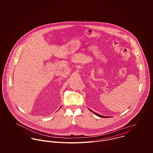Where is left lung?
<instances>
[{"mask_svg":"<svg viewBox=\"0 0 153 153\" xmlns=\"http://www.w3.org/2000/svg\"><path fill=\"white\" fill-rule=\"evenodd\" d=\"M90 111H92V112H94L96 115H97V116H98V117H102V118H106V117H105V116L101 115H100V114H97V113H95V112H94V111H92V110H91V109H90Z\"/></svg>","mask_w":153,"mask_h":153,"instance_id":"8db88e82","label":"left lung"}]
</instances>
